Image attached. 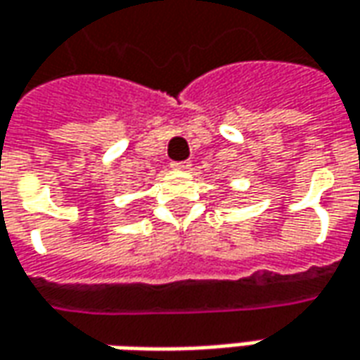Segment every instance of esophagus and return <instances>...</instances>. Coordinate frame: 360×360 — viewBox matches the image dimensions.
Returning a JSON list of instances; mask_svg holds the SVG:
<instances>
[{"mask_svg":"<svg viewBox=\"0 0 360 360\" xmlns=\"http://www.w3.org/2000/svg\"><path fill=\"white\" fill-rule=\"evenodd\" d=\"M171 167L177 171H189L191 169V161H175L171 163Z\"/></svg>","mask_w":360,"mask_h":360,"instance_id":"1","label":"esophagus"}]
</instances>
